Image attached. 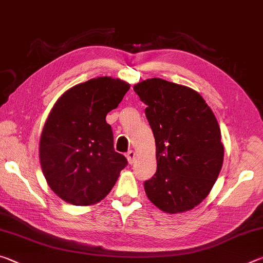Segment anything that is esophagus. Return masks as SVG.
<instances>
[{"instance_id": "esophagus-1", "label": "esophagus", "mask_w": 263, "mask_h": 263, "mask_svg": "<svg viewBox=\"0 0 263 263\" xmlns=\"http://www.w3.org/2000/svg\"><path fill=\"white\" fill-rule=\"evenodd\" d=\"M126 158H127V161L130 164L135 162V160H136V152H135V151H132V149L128 151L127 154H126Z\"/></svg>"}]
</instances>
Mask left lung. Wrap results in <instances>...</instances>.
<instances>
[{
    "label": "left lung",
    "mask_w": 263,
    "mask_h": 263,
    "mask_svg": "<svg viewBox=\"0 0 263 263\" xmlns=\"http://www.w3.org/2000/svg\"><path fill=\"white\" fill-rule=\"evenodd\" d=\"M133 90L147 105L157 146V173L145 193L171 215L189 211L210 193L224 160L220 127L203 97L189 87L153 78Z\"/></svg>",
    "instance_id": "left-lung-1"
}]
</instances>
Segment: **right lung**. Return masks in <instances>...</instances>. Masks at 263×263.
I'll list each match as a JSON object with an SVG mask.
<instances>
[{
  "label": "right lung",
  "mask_w": 263,
  "mask_h": 263,
  "mask_svg": "<svg viewBox=\"0 0 263 263\" xmlns=\"http://www.w3.org/2000/svg\"><path fill=\"white\" fill-rule=\"evenodd\" d=\"M130 84L100 77L69 88L53 105L39 140V160L47 184L73 205L101 202L126 167L115 152L114 135L105 121Z\"/></svg>",
  "instance_id": "1"
}]
</instances>
